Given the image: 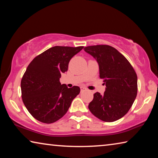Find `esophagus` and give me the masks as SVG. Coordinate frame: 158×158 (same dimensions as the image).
Returning <instances> with one entry per match:
<instances>
[{
  "label": "esophagus",
  "mask_w": 158,
  "mask_h": 158,
  "mask_svg": "<svg viewBox=\"0 0 158 158\" xmlns=\"http://www.w3.org/2000/svg\"><path fill=\"white\" fill-rule=\"evenodd\" d=\"M80 89H81V91H84V90H86V89H85V88L84 86H81L80 87Z\"/></svg>",
  "instance_id": "34e87169"
}]
</instances>
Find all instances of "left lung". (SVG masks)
I'll list each match as a JSON object with an SVG mask.
<instances>
[{"mask_svg":"<svg viewBox=\"0 0 158 158\" xmlns=\"http://www.w3.org/2000/svg\"><path fill=\"white\" fill-rule=\"evenodd\" d=\"M99 65L100 77L106 85L103 95L95 93L89 109L98 118L114 122L121 118L132 106L137 94V76L123 55L109 45L84 48Z\"/></svg>","mask_w":158,"mask_h":158,"instance_id":"8db88e82","label":"left lung"}]
</instances>
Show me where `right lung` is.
I'll use <instances>...</instances> for the list:
<instances>
[{
  "label": "right lung",
  "instance_id": "obj_1",
  "mask_svg": "<svg viewBox=\"0 0 158 158\" xmlns=\"http://www.w3.org/2000/svg\"><path fill=\"white\" fill-rule=\"evenodd\" d=\"M84 47L56 46L37 56L29 64L21 82L23 104L32 116L44 123H52L65 115L80 93L74 85L61 84V74L69 60Z\"/></svg>",
  "mask_w": 158,
  "mask_h": 158
}]
</instances>
